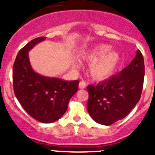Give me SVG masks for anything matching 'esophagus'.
Instances as JSON below:
<instances>
[{
    "label": "esophagus",
    "mask_w": 155,
    "mask_h": 155,
    "mask_svg": "<svg viewBox=\"0 0 155 155\" xmlns=\"http://www.w3.org/2000/svg\"><path fill=\"white\" fill-rule=\"evenodd\" d=\"M86 86H87L86 82H84V81H81L80 83H79V87H80V88H84Z\"/></svg>",
    "instance_id": "34e87169"
}]
</instances>
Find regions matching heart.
I'll list each match as a JSON object with an SVG mask.
<instances>
[{
    "label": "heart",
    "instance_id": "b5f03b06",
    "mask_svg": "<svg viewBox=\"0 0 155 155\" xmlns=\"http://www.w3.org/2000/svg\"><path fill=\"white\" fill-rule=\"evenodd\" d=\"M111 46L100 44L91 47L81 53V58L90 62L88 72L95 80L106 79L113 74L118 67L120 56L114 50L109 51Z\"/></svg>",
    "mask_w": 155,
    "mask_h": 155
}]
</instances>
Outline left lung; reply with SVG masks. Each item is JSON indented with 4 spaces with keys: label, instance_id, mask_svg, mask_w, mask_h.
I'll list each match as a JSON object with an SVG mask.
<instances>
[{
    "label": "left lung",
    "instance_id": "1",
    "mask_svg": "<svg viewBox=\"0 0 155 155\" xmlns=\"http://www.w3.org/2000/svg\"><path fill=\"white\" fill-rule=\"evenodd\" d=\"M143 78L144 61L138 50L132 62L118 74L87 86V111L91 118L105 126L125 118L139 102Z\"/></svg>",
    "mask_w": 155,
    "mask_h": 155
}]
</instances>
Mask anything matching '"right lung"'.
<instances>
[{"instance_id": "right-lung-1", "label": "right lung", "mask_w": 155, "mask_h": 155, "mask_svg": "<svg viewBox=\"0 0 155 155\" xmlns=\"http://www.w3.org/2000/svg\"><path fill=\"white\" fill-rule=\"evenodd\" d=\"M46 38H35L19 50L12 77L14 92L23 109L38 121L50 124L65 113L70 99L78 91L79 81L42 76L32 70L28 51Z\"/></svg>"}]
</instances>
